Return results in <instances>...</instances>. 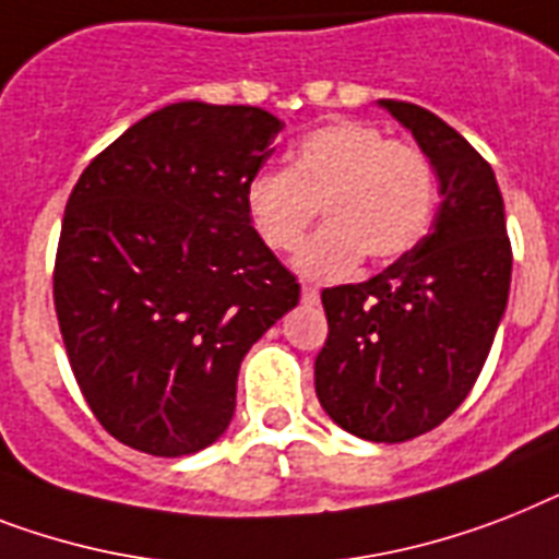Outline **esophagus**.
<instances>
[{
  "label": "esophagus",
  "mask_w": 559,
  "mask_h": 559,
  "mask_svg": "<svg viewBox=\"0 0 559 559\" xmlns=\"http://www.w3.org/2000/svg\"><path fill=\"white\" fill-rule=\"evenodd\" d=\"M319 289L316 287H310V284H304L301 287V301L304 304H319Z\"/></svg>",
  "instance_id": "obj_1"
}]
</instances>
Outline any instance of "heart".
I'll use <instances>...</instances> for the list:
<instances>
[{
    "label": "heart",
    "mask_w": 559,
    "mask_h": 559,
    "mask_svg": "<svg viewBox=\"0 0 559 559\" xmlns=\"http://www.w3.org/2000/svg\"><path fill=\"white\" fill-rule=\"evenodd\" d=\"M249 224L266 247L289 252L316 215L326 224L295 255L316 281L347 278L361 258L390 264L428 233L437 177L411 143L388 140L370 122L335 120L304 134L287 169H261L243 189Z\"/></svg>",
    "instance_id": "heart-1"
}]
</instances>
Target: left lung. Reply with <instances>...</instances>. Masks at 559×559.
<instances>
[{
	"mask_svg": "<svg viewBox=\"0 0 559 559\" xmlns=\"http://www.w3.org/2000/svg\"><path fill=\"white\" fill-rule=\"evenodd\" d=\"M439 180L433 229L396 264L321 293L326 335L316 393L367 442H407L442 425L474 388L508 307L506 206L483 154L428 108L379 99Z\"/></svg>",
	"mask_w": 559,
	"mask_h": 559,
	"instance_id": "1",
	"label": "left lung"
}]
</instances>
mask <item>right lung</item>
<instances>
[{
	"instance_id": "obj_1",
	"label": "right lung",
	"mask_w": 559,
	"mask_h": 559,
	"mask_svg": "<svg viewBox=\"0 0 559 559\" xmlns=\"http://www.w3.org/2000/svg\"><path fill=\"white\" fill-rule=\"evenodd\" d=\"M284 122L183 99L126 129L68 198L53 304L99 425L152 456L224 437L249 347L301 287L249 224L247 180Z\"/></svg>"
}]
</instances>
